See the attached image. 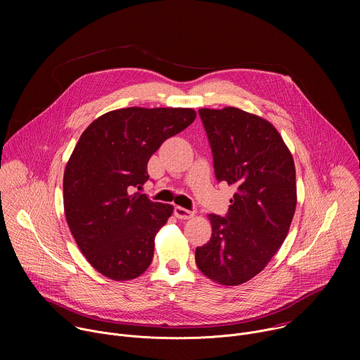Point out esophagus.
<instances>
[{"label": "esophagus", "mask_w": 360, "mask_h": 360, "mask_svg": "<svg viewBox=\"0 0 360 360\" xmlns=\"http://www.w3.org/2000/svg\"><path fill=\"white\" fill-rule=\"evenodd\" d=\"M174 214H175V217L178 219H191L195 215L192 211H188V210H185L182 207H175L174 208Z\"/></svg>", "instance_id": "1"}]
</instances>
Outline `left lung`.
I'll use <instances>...</instances> for the list:
<instances>
[{"mask_svg": "<svg viewBox=\"0 0 360 360\" xmlns=\"http://www.w3.org/2000/svg\"><path fill=\"white\" fill-rule=\"evenodd\" d=\"M215 176L235 185L226 217L210 215L212 236L195 250L199 271L236 286L264 271L283 243L296 208L292 153L266 120L239 108L199 110Z\"/></svg>", "mask_w": 360, "mask_h": 360, "instance_id": "1", "label": "left lung"}]
</instances>
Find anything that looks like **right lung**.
I'll return each mask as SVG.
<instances>
[{
	"mask_svg": "<svg viewBox=\"0 0 360 360\" xmlns=\"http://www.w3.org/2000/svg\"><path fill=\"white\" fill-rule=\"evenodd\" d=\"M196 118L191 108H122L81 135L64 172V211L86 258L112 281H131L152 262L157 232L174 212L136 191L153 152Z\"/></svg>",
	"mask_w": 360,
	"mask_h": 360,
	"instance_id": "obj_1",
	"label": "right lung"
}]
</instances>
